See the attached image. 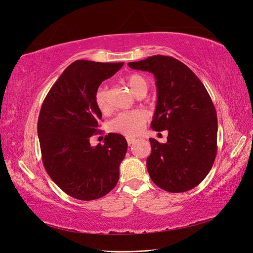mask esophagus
Returning <instances> with one entry per match:
<instances>
[{
    "label": "esophagus",
    "mask_w": 253,
    "mask_h": 253,
    "mask_svg": "<svg viewBox=\"0 0 253 253\" xmlns=\"http://www.w3.org/2000/svg\"><path fill=\"white\" fill-rule=\"evenodd\" d=\"M126 141H127L128 145H131L135 141V138H132V137H126Z\"/></svg>",
    "instance_id": "obj_1"
}]
</instances>
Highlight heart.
<instances>
[{"label":"heart","instance_id":"obj_1","mask_svg":"<svg viewBox=\"0 0 253 253\" xmlns=\"http://www.w3.org/2000/svg\"><path fill=\"white\" fill-rule=\"evenodd\" d=\"M126 83L136 96L147 94L149 83L143 76L139 74L128 75L126 77ZM95 102L97 108L102 113H105L110 110L108 87L100 86L97 89L95 94ZM148 113L143 110L122 112L110 122V129L112 132L119 133L128 137L136 136L141 132L144 124L148 120Z\"/></svg>","mask_w":253,"mask_h":253}]
</instances>
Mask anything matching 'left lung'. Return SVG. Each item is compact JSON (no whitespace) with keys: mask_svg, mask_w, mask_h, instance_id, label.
Listing matches in <instances>:
<instances>
[{"mask_svg":"<svg viewBox=\"0 0 253 253\" xmlns=\"http://www.w3.org/2000/svg\"><path fill=\"white\" fill-rule=\"evenodd\" d=\"M128 66L154 75L157 104L151 127L168 129L166 143L150 138L151 179L172 193L193 189L210 172L217 151L216 111L208 91L187 65L172 57L152 56Z\"/></svg>","mask_w":253,"mask_h":253,"instance_id":"1","label":"left lung"}]
</instances>
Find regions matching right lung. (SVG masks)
Returning <instances> with one entry per match:
<instances>
[{"instance_id": "add662e5", "label": "right lung", "mask_w": 253, "mask_h": 253, "mask_svg": "<svg viewBox=\"0 0 253 253\" xmlns=\"http://www.w3.org/2000/svg\"><path fill=\"white\" fill-rule=\"evenodd\" d=\"M124 65L77 60L60 76L45 97L38 119L42 162L56 185L80 201H93L117 185L127 142L109 133L104 144L91 147L101 111L95 94L99 85Z\"/></svg>"}]
</instances>
